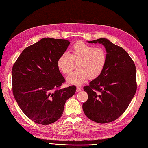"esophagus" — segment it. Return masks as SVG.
Listing matches in <instances>:
<instances>
[{
	"instance_id": "34e87169",
	"label": "esophagus",
	"mask_w": 148,
	"mask_h": 148,
	"mask_svg": "<svg viewBox=\"0 0 148 148\" xmlns=\"http://www.w3.org/2000/svg\"><path fill=\"white\" fill-rule=\"evenodd\" d=\"M82 91V88L79 87H77V92H79Z\"/></svg>"
}]
</instances>
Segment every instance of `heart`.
Segmentation results:
<instances>
[{
  "instance_id": "1",
  "label": "heart",
  "mask_w": 148,
  "mask_h": 148,
  "mask_svg": "<svg viewBox=\"0 0 148 148\" xmlns=\"http://www.w3.org/2000/svg\"><path fill=\"white\" fill-rule=\"evenodd\" d=\"M107 55L102 47H95L83 41L73 46L69 53H64L58 58L57 65L62 73L69 75L77 64L78 70L67 78L69 83L81 85L86 80L95 79L102 73L106 64Z\"/></svg>"
}]
</instances>
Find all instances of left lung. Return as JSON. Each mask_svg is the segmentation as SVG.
I'll use <instances>...</instances> for the list:
<instances>
[{
    "instance_id": "1",
    "label": "left lung",
    "mask_w": 148,
    "mask_h": 148,
    "mask_svg": "<svg viewBox=\"0 0 148 148\" xmlns=\"http://www.w3.org/2000/svg\"><path fill=\"white\" fill-rule=\"evenodd\" d=\"M88 42L104 46L107 60L99 77L83 88L88 99L83 103V109L94 122L109 123L123 114L135 95L136 66L122 47L108 39L100 38Z\"/></svg>"
}]
</instances>
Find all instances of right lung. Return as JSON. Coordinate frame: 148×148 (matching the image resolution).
<instances>
[{
	"label": "right lung",
	"instance_id": "add662e5",
	"mask_svg": "<svg viewBox=\"0 0 148 148\" xmlns=\"http://www.w3.org/2000/svg\"><path fill=\"white\" fill-rule=\"evenodd\" d=\"M66 39L46 38L25 48L12 70V91L21 110L34 122L49 125L59 120L65 102L76 92L65 82L57 62L69 46Z\"/></svg>",
	"mask_w": 148,
	"mask_h": 148
}]
</instances>
